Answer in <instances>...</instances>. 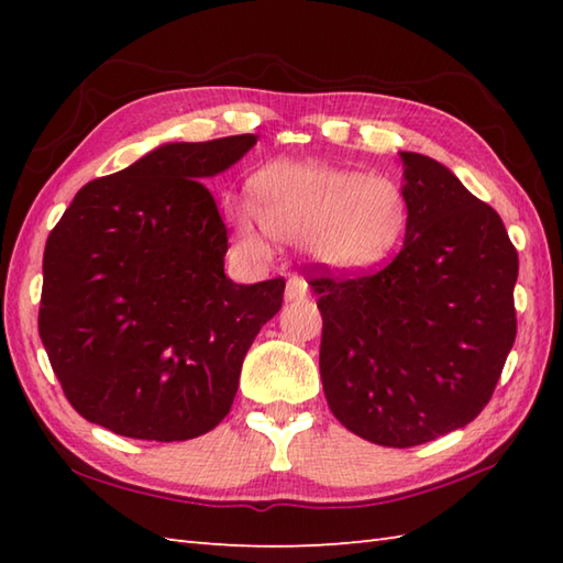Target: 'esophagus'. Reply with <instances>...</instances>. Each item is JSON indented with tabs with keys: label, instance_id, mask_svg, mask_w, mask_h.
I'll use <instances>...</instances> for the list:
<instances>
[{
	"label": "esophagus",
	"instance_id": "1",
	"mask_svg": "<svg viewBox=\"0 0 563 563\" xmlns=\"http://www.w3.org/2000/svg\"><path fill=\"white\" fill-rule=\"evenodd\" d=\"M285 297H288L290 302L307 300L309 288H307V280L302 278V275H292V278H288V285H285Z\"/></svg>",
	"mask_w": 563,
	"mask_h": 563
}]
</instances>
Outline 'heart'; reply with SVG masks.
<instances>
[{
    "label": "heart",
    "instance_id": "b5f03b06",
    "mask_svg": "<svg viewBox=\"0 0 563 563\" xmlns=\"http://www.w3.org/2000/svg\"><path fill=\"white\" fill-rule=\"evenodd\" d=\"M224 214L239 244L261 254V230L302 239V249L331 268H367L391 254L406 230V200L382 176L314 162H273L251 176L249 198L227 196Z\"/></svg>",
    "mask_w": 563,
    "mask_h": 563
}]
</instances>
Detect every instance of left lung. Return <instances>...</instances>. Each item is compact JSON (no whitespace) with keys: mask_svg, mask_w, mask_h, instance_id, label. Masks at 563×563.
I'll return each mask as SVG.
<instances>
[{"mask_svg":"<svg viewBox=\"0 0 563 563\" xmlns=\"http://www.w3.org/2000/svg\"><path fill=\"white\" fill-rule=\"evenodd\" d=\"M406 239L379 271L314 266L331 413L375 445L472 423L516 343L518 251L498 212L435 159L401 152Z\"/></svg>","mask_w":563,"mask_h":563,"instance_id":"8db88e82","label":"left lung"}]
</instances>
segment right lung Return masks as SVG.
Segmentation results:
<instances>
[{
  "instance_id": "right-lung-1",
  "label": "right lung",
  "mask_w": 563,
  "mask_h": 563,
  "mask_svg": "<svg viewBox=\"0 0 563 563\" xmlns=\"http://www.w3.org/2000/svg\"><path fill=\"white\" fill-rule=\"evenodd\" d=\"M256 135L174 142L84 186L47 236L38 333L81 418L135 440H190L230 413L244 355L285 278L224 275L206 178Z\"/></svg>"
}]
</instances>
